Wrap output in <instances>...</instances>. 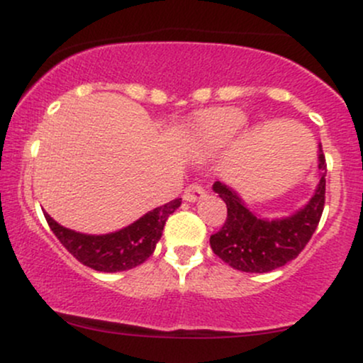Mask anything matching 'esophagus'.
<instances>
[{
  "mask_svg": "<svg viewBox=\"0 0 363 363\" xmlns=\"http://www.w3.org/2000/svg\"><path fill=\"white\" fill-rule=\"evenodd\" d=\"M201 198H205V189H203L199 184H191L186 187L184 191V199L189 203H194V201H199Z\"/></svg>",
  "mask_w": 363,
  "mask_h": 363,
  "instance_id": "esophagus-1",
  "label": "esophagus"
}]
</instances>
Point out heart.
I'll return each instance as SVG.
<instances>
[{"label":"heart","mask_w":363,"mask_h":363,"mask_svg":"<svg viewBox=\"0 0 363 363\" xmlns=\"http://www.w3.org/2000/svg\"><path fill=\"white\" fill-rule=\"evenodd\" d=\"M245 123V114L235 107L211 111L196 121L191 143L199 153L216 152L232 143V140L242 131Z\"/></svg>","instance_id":"obj_1"}]
</instances>
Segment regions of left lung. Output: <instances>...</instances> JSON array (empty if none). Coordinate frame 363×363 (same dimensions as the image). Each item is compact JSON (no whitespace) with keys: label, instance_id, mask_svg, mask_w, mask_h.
Returning a JSON list of instances; mask_svg holds the SVG:
<instances>
[{"label":"left lung","instance_id":"obj_1","mask_svg":"<svg viewBox=\"0 0 363 363\" xmlns=\"http://www.w3.org/2000/svg\"><path fill=\"white\" fill-rule=\"evenodd\" d=\"M319 184L306 206L283 218H261L235 189L216 181L213 191L227 205V220L210 237L213 252L245 273H268L295 259L318 228L326 199V158L319 145Z\"/></svg>","mask_w":363,"mask_h":363}]
</instances>
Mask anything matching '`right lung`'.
Returning a JSON list of instances; mask_svg holds the SVG:
<instances>
[{
  "label": "right lung",
  "instance_id": "right-lung-1",
  "mask_svg": "<svg viewBox=\"0 0 363 363\" xmlns=\"http://www.w3.org/2000/svg\"><path fill=\"white\" fill-rule=\"evenodd\" d=\"M181 206V198L165 203L155 210L148 211L141 218L121 230L104 235H89L62 227L44 213L57 240L77 257L82 264L95 272L118 273L136 268L145 262L155 251V245L162 237L164 225L169 215Z\"/></svg>",
  "mask_w": 363,
  "mask_h": 363
}]
</instances>
